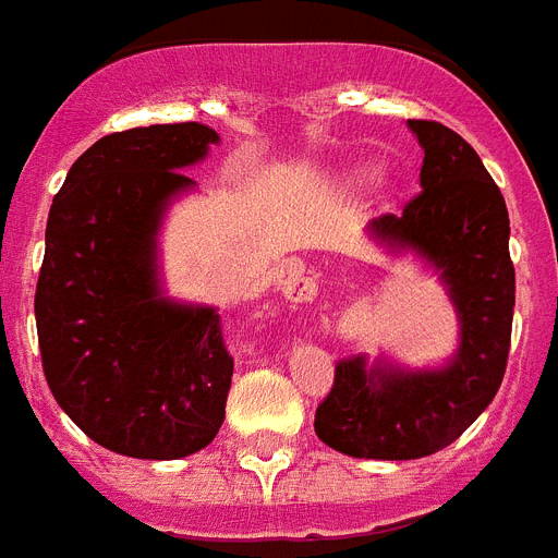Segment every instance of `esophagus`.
<instances>
[{
    "label": "esophagus",
    "instance_id": "obj_1",
    "mask_svg": "<svg viewBox=\"0 0 558 558\" xmlns=\"http://www.w3.org/2000/svg\"><path fill=\"white\" fill-rule=\"evenodd\" d=\"M306 289H310L306 287V280L298 278V275H294V278L287 283V292L294 294V298H303V294H306Z\"/></svg>",
    "mask_w": 558,
    "mask_h": 558
}]
</instances>
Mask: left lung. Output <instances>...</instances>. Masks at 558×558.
Masks as SVG:
<instances>
[{
    "mask_svg": "<svg viewBox=\"0 0 558 558\" xmlns=\"http://www.w3.org/2000/svg\"><path fill=\"white\" fill-rule=\"evenodd\" d=\"M424 148L421 192L401 215H381L369 232L412 248L441 271L461 324L459 352L444 369L404 373L366 357L335 364L315 433L355 459L410 461L444 450L499 392L510 352L515 269L510 217L499 185L468 140L436 120H410Z\"/></svg>",
    "mask_w": 558,
    "mask_h": 558,
    "instance_id": "obj_1",
    "label": "left lung"
}]
</instances>
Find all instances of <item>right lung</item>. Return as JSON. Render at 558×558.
Returning a JSON list of instances; mask_svg holds the SVG:
<instances>
[{"instance_id": "add662e5", "label": "right lung", "mask_w": 558, "mask_h": 558, "mask_svg": "<svg viewBox=\"0 0 558 558\" xmlns=\"http://www.w3.org/2000/svg\"><path fill=\"white\" fill-rule=\"evenodd\" d=\"M211 143L201 122L108 134L48 215L34 298L45 381L85 436L131 459L192 456L226 418L234 361L220 315L160 298L154 266L166 203Z\"/></svg>"}]
</instances>
